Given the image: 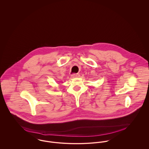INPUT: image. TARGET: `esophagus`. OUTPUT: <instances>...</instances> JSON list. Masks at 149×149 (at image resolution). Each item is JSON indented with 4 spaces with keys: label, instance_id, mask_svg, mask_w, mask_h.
<instances>
[{
    "label": "esophagus",
    "instance_id": "esophagus-1",
    "mask_svg": "<svg viewBox=\"0 0 149 149\" xmlns=\"http://www.w3.org/2000/svg\"><path fill=\"white\" fill-rule=\"evenodd\" d=\"M72 78H76V77H79V73H76V74H73L71 75Z\"/></svg>",
    "mask_w": 149,
    "mask_h": 149
}]
</instances>
